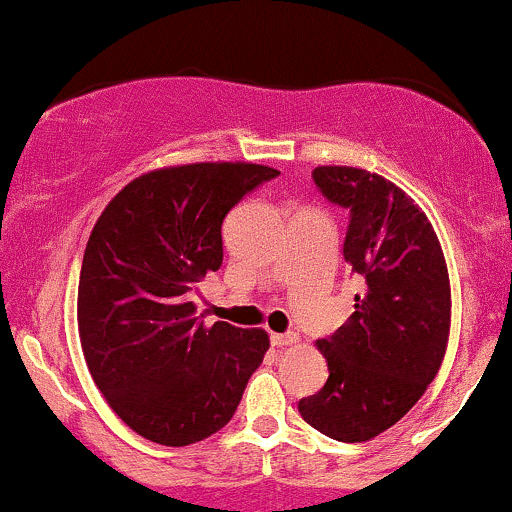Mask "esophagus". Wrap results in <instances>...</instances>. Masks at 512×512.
<instances>
[{"label":"esophagus","mask_w":512,"mask_h":512,"mask_svg":"<svg viewBox=\"0 0 512 512\" xmlns=\"http://www.w3.org/2000/svg\"><path fill=\"white\" fill-rule=\"evenodd\" d=\"M298 342V334L285 332V334H271V344L273 346H290Z\"/></svg>","instance_id":"1"}]
</instances>
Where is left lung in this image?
<instances>
[{"label":"left lung","instance_id":"8db88e82","mask_svg":"<svg viewBox=\"0 0 512 512\" xmlns=\"http://www.w3.org/2000/svg\"><path fill=\"white\" fill-rule=\"evenodd\" d=\"M312 180L349 210L344 258L364 290L346 324L317 342L329 378L298 410L337 442H366L408 415L442 366L447 263L430 219L390 180L346 166L315 168Z\"/></svg>","mask_w":512,"mask_h":512}]
</instances>
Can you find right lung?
Here are the masks:
<instances>
[{
	"label": "right lung",
	"instance_id": "right-lung-1",
	"mask_svg": "<svg viewBox=\"0 0 512 512\" xmlns=\"http://www.w3.org/2000/svg\"><path fill=\"white\" fill-rule=\"evenodd\" d=\"M276 168L192 163L131 180L82 256L78 329L109 408L151 442L185 447L234 417L268 351L263 329L205 322L190 293L224 258L222 222Z\"/></svg>",
	"mask_w": 512,
	"mask_h": 512
}]
</instances>
